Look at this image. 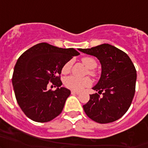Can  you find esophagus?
I'll return each instance as SVG.
<instances>
[{
    "instance_id": "obj_1",
    "label": "esophagus",
    "mask_w": 148,
    "mask_h": 148,
    "mask_svg": "<svg viewBox=\"0 0 148 148\" xmlns=\"http://www.w3.org/2000/svg\"><path fill=\"white\" fill-rule=\"evenodd\" d=\"M79 92L78 91L71 90V95H79Z\"/></svg>"
}]
</instances>
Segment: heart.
<instances>
[{
    "mask_svg": "<svg viewBox=\"0 0 148 148\" xmlns=\"http://www.w3.org/2000/svg\"><path fill=\"white\" fill-rule=\"evenodd\" d=\"M83 64L89 69L95 68L97 66V62L92 57H84L82 59ZM71 66V62H68L64 65L62 68V72L67 73L69 71ZM91 84L90 79L87 78L80 79L78 77L70 76L66 77L64 79V84L67 87L74 90H81L84 86H89Z\"/></svg>",
    "mask_w": 148,
    "mask_h": 148,
    "instance_id": "obj_1",
    "label": "heart"
}]
</instances>
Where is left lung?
Segmentation results:
<instances>
[{
	"instance_id": "8db88e82",
	"label": "left lung",
	"mask_w": 148,
	"mask_h": 148,
	"mask_svg": "<svg viewBox=\"0 0 148 148\" xmlns=\"http://www.w3.org/2000/svg\"><path fill=\"white\" fill-rule=\"evenodd\" d=\"M78 50L97 58L102 67L100 78L92 89L99 94L103 92V97L90 95L89 102L83 105L86 115L101 124L121 118L130 107L135 92L137 72L131 59L108 44Z\"/></svg>"
}]
</instances>
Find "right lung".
I'll return each instance as SVG.
<instances>
[{
	"label": "right lung",
	"mask_w": 148,
	"mask_h": 148,
	"mask_svg": "<svg viewBox=\"0 0 148 148\" xmlns=\"http://www.w3.org/2000/svg\"><path fill=\"white\" fill-rule=\"evenodd\" d=\"M80 53L73 48L62 49L40 43L22 53L14 67L12 84L22 111L31 120L47 122L61 114L71 92L61 86L62 68ZM51 83L56 90L47 89Z\"/></svg>",
	"instance_id": "obj_1"
}]
</instances>
